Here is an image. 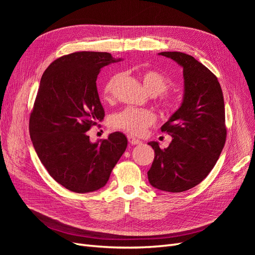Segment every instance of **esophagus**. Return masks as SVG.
I'll use <instances>...</instances> for the list:
<instances>
[{"label": "esophagus", "mask_w": 255, "mask_h": 255, "mask_svg": "<svg viewBox=\"0 0 255 255\" xmlns=\"http://www.w3.org/2000/svg\"><path fill=\"white\" fill-rule=\"evenodd\" d=\"M128 140L129 144H132V145H137V144H141V143H142L140 140L136 139V138L133 137L132 135H128Z\"/></svg>", "instance_id": "1"}]
</instances>
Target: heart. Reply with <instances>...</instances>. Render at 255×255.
I'll return each instance as SVG.
<instances>
[{"mask_svg": "<svg viewBox=\"0 0 255 255\" xmlns=\"http://www.w3.org/2000/svg\"><path fill=\"white\" fill-rule=\"evenodd\" d=\"M122 73H115L107 80L103 87V97L106 100L113 98L115 89L122 79ZM140 78L151 95L158 96L164 94L169 89V83L166 76L158 71L152 69H144L140 71ZM163 105L168 111L174 112L176 110L177 103L174 99L165 98L163 100ZM156 121V115L150 110L136 109V107H126L111 116L110 125L116 129L123 130L133 135H141L145 129L153 126Z\"/></svg>", "mask_w": 255, "mask_h": 255, "instance_id": "1", "label": "heart"}]
</instances>
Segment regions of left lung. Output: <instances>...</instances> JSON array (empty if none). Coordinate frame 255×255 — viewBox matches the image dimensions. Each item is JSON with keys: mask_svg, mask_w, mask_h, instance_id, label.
Here are the masks:
<instances>
[{"mask_svg": "<svg viewBox=\"0 0 255 255\" xmlns=\"http://www.w3.org/2000/svg\"><path fill=\"white\" fill-rule=\"evenodd\" d=\"M183 67L185 94L181 107L161 132L173 139L167 149L149 144L155 157L148 171L153 187L182 192L201 183L217 163L227 139L225 101L216 75L196 58L181 52H160Z\"/></svg>", "mask_w": 255, "mask_h": 255, "instance_id": "left-lung-1", "label": "left lung"}]
</instances>
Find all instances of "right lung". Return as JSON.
Returning a JSON list of instances; mask_svg holds the SVG:
<instances>
[{"label": "right lung", "instance_id": "right-lung-1", "mask_svg": "<svg viewBox=\"0 0 255 255\" xmlns=\"http://www.w3.org/2000/svg\"><path fill=\"white\" fill-rule=\"evenodd\" d=\"M106 52H74L47 68L29 116V136L49 174L78 194L102 188L125 153L120 132L91 143L87 130L104 116L97 78L104 66L117 63Z\"/></svg>", "mask_w": 255, "mask_h": 255}]
</instances>
